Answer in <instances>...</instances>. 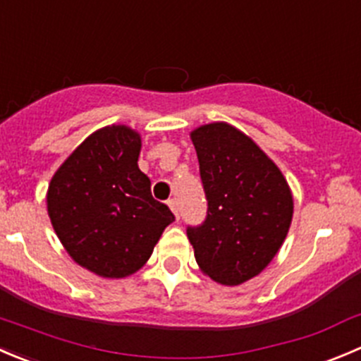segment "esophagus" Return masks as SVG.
<instances>
[{
  "label": "esophagus",
  "mask_w": 361,
  "mask_h": 361,
  "mask_svg": "<svg viewBox=\"0 0 361 361\" xmlns=\"http://www.w3.org/2000/svg\"><path fill=\"white\" fill-rule=\"evenodd\" d=\"M167 204H169L171 212L174 213V216H176V219H180V213H178V202L174 201V199H169V201H167Z\"/></svg>",
  "instance_id": "esophagus-1"
}]
</instances>
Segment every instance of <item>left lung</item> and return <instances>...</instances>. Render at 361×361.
<instances>
[{"label":"left lung","instance_id":"8db88e82","mask_svg":"<svg viewBox=\"0 0 361 361\" xmlns=\"http://www.w3.org/2000/svg\"><path fill=\"white\" fill-rule=\"evenodd\" d=\"M208 216L188 227L195 261L222 286L257 277L277 255L293 220V192L277 164L226 121L190 132Z\"/></svg>","mask_w":361,"mask_h":361}]
</instances>
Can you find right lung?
Returning a JSON list of instances; mask_svg holds the SVG:
<instances>
[{
  "mask_svg": "<svg viewBox=\"0 0 361 361\" xmlns=\"http://www.w3.org/2000/svg\"><path fill=\"white\" fill-rule=\"evenodd\" d=\"M141 134L107 125L87 135L47 188L52 229L70 257L102 279H125L146 264L171 209L152 195L139 169Z\"/></svg>",
  "mask_w": 361,
  "mask_h": 361,
  "instance_id": "1",
  "label": "right lung"
}]
</instances>
